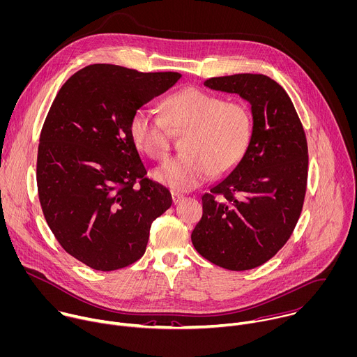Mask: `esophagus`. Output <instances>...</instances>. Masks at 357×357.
Instances as JSON below:
<instances>
[{
  "label": "esophagus",
  "instance_id": "obj_1",
  "mask_svg": "<svg viewBox=\"0 0 357 357\" xmlns=\"http://www.w3.org/2000/svg\"><path fill=\"white\" fill-rule=\"evenodd\" d=\"M182 199H183V196H182L179 192H172V202H174L175 204L179 203Z\"/></svg>",
  "mask_w": 357,
  "mask_h": 357
}]
</instances>
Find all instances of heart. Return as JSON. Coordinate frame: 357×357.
Listing matches in <instances>:
<instances>
[{"label":"heart","mask_w":357,"mask_h":357,"mask_svg":"<svg viewBox=\"0 0 357 357\" xmlns=\"http://www.w3.org/2000/svg\"><path fill=\"white\" fill-rule=\"evenodd\" d=\"M162 113L139 107L132 114L129 135L142 153L158 161L171 150L170 132H186L185 153L153 172L157 182L174 190H190L211 174L231 172L250 149L254 119L250 106L241 100H225L199 86H186L164 99Z\"/></svg>","instance_id":"b5f03b06"}]
</instances>
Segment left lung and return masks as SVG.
I'll list each match as a JSON object with an SVG mask.
<instances>
[{
    "mask_svg": "<svg viewBox=\"0 0 357 357\" xmlns=\"http://www.w3.org/2000/svg\"><path fill=\"white\" fill-rule=\"evenodd\" d=\"M204 85L247 99L254 135L243 161L202 196L203 215L192 244L220 268L250 271L278 254L298 221L307 189V139L290 96L268 75L214 77Z\"/></svg>",
    "mask_w": 357,
    "mask_h": 357,
    "instance_id": "1",
    "label": "left lung"
}]
</instances>
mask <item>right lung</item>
<instances>
[{
	"mask_svg": "<svg viewBox=\"0 0 357 357\" xmlns=\"http://www.w3.org/2000/svg\"><path fill=\"white\" fill-rule=\"evenodd\" d=\"M179 78L92 64L71 75L50 106L38 149L39 202L63 250L95 271L139 261L151 222L172 204L169 190L146 178L129 123Z\"/></svg>",
	"mask_w": 357,
	"mask_h": 357,
	"instance_id": "1",
	"label": "right lung"
}]
</instances>
